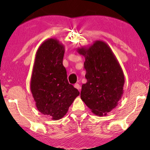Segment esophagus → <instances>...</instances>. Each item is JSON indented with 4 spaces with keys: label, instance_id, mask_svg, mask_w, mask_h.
Returning <instances> with one entry per match:
<instances>
[{
    "label": "esophagus",
    "instance_id": "34e87169",
    "mask_svg": "<svg viewBox=\"0 0 150 150\" xmlns=\"http://www.w3.org/2000/svg\"><path fill=\"white\" fill-rule=\"evenodd\" d=\"M74 87H75V88L78 89V90H80V89H81V86H80L78 83H75V85H74Z\"/></svg>",
    "mask_w": 150,
    "mask_h": 150
}]
</instances>
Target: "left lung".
Masks as SVG:
<instances>
[{
	"mask_svg": "<svg viewBox=\"0 0 150 150\" xmlns=\"http://www.w3.org/2000/svg\"><path fill=\"white\" fill-rule=\"evenodd\" d=\"M85 57L86 83L82 85L81 98L93 114L105 116L115 108L123 93L125 78L110 47L102 40L78 48Z\"/></svg>",
	"mask_w": 150,
	"mask_h": 150,
	"instance_id": "obj_1",
	"label": "left lung"
}]
</instances>
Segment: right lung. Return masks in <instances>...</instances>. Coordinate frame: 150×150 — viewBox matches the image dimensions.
I'll return each mask as SVG.
<instances>
[{"label": "right lung", "mask_w": 150, "mask_h": 150, "mask_svg": "<svg viewBox=\"0 0 150 150\" xmlns=\"http://www.w3.org/2000/svg\"><path fill=\"white\" fill-rule=\"evenodd\" d=\"M64 46L56 38H48L39 46L35 58L30 90L38 110L53 120L62 118L79 96L69 84L63 66Z\"/></svg>", "instance_id": "1"}]
</instances>
